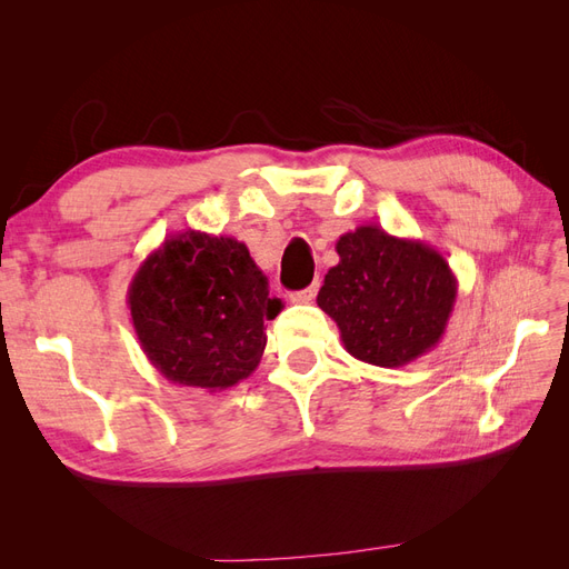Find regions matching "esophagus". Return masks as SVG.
<instances>
[{"label": "esophagus", "mask_w": 569, "mask_h": 569, "mask_svg": "<svg viewBox=\"0 0 569 569\" xmlns=\"http://www.w3.org/2000/svg\"><path fill=\"white\" fill-rule=\"evenodd\" d=\"M318 287H320V282L316 280L311 287H306L301 291H295V295H289V301L291 303H311L316 299V295H318Z\"/></svg>", "instance_id": "esophagus-1"}]
</instances>
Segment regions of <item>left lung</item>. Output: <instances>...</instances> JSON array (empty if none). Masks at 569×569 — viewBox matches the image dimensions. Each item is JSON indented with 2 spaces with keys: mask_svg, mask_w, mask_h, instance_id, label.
Here are the masks:
<instances>
[{
  "mask_svg": "<svg viewBox=\"0 0 569 569\" xmlns=\"http://www.w3.org/2000/svg\"><path fill=\"white\" fill-rule=\"evenodd\" d=\"M337 253L318 306L337 322L343 349L370 366L401 368L437 347L458 280L435 247L360 226L337 239Z\"/></svg>",
  "mask_w": 569,
  "mask_h": 569,
  "instance_id": "1",
  "label": "left lung"
}]
</instances>
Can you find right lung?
Segmentation results:
<instances>
[{"label":"right lung","mask_w":569,"mask_h":569,"mask_svg":"<svg viewBox=\"0 0 569 569\" xmlns=\"http://www.w3.org/2000/svg\"><path fill=\"white\" fill-rule=\"evenodd\" d=\"M137 341L168 382L222 391L261 363L266 320L280 313L244 242L201 230L170 234L128 287Z\"/></svg>","instance_id":"add662e5"}]
</instances>
